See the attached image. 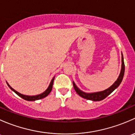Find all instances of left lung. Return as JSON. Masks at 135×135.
Masks as SVG:
<instances>
[{
  "instance_id": "1",
  "label": "left lung",
  "mask_w": 135,
  "mask_h": 135,
  "mask_svg": "<svg viewBox=\"0 0 135 135\" xmlns=\"http://www.w3.org/2000/svg\"><path fill=\"white\" fill-rule=\"evenodd\" d=\"M122 69H121L120 74H119V77L117 79L116 81L108 89H105L104 91H102L99 92H96V93H85V92L82 91L80 90L78 88L76 85V84H74V82L73 81V85H74V88L75 89L76 92L80 95L81 97L84 98V99H86L88 100H93V101H100V100H103L104 99H105L107 97H108L112 92L114 91L117 88L119 85V84L122 82V80H123V76H124V73H125V64L124 61H123V54H122Z\"/></svg>"
}]
</instances>
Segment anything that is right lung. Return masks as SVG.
<instances>
[{
	"mask_svg": "<svg viewBox=\"0 0 135 135\" xmlns=\"http://www.w3.org/2000/svg\"><path fill=\"white\" fill-rule=\"evenodd\" d=\"M54 78H55V77L53 78V79L51 80V82H50V85L48 86V88H47V89H46V91H45L44 92H43V93L40 94V95H35V96H28V95H23V94H21L19 92L16 91L15 89H13V88H12V87L10 86V85H9L7 83L9 87V88H10L11 89H12L13 91H14L15 93L17 94L18 96H20V97H21L22 99H25L26 100H28V101H34V100H39V99H43V98L46 97H47V95H49V94L50 93V92L51 91V89H52V87H53V84H54Z\"/></svg>",
	"mask_w": 135,
	"mask_h": 135,
	"instance_id": "1",
	"label": "right lung"
}]
</instances>
